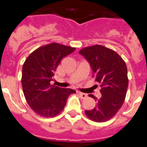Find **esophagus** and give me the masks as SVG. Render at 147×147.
Segmentation results:
<instances>
[{
    "mask_svg": "<svg viewBox=\"0 0 147 147\" xmlns=\"http://www.w3.org/2000/svg\"><path fill=\"white\" fill-rule=\"evenodd\" d=\"M78 94H79V96L81 97V99H85L87 97V94H84V93L78 92Z\"/></svg>",
    "mask_w": 147,
    "mask_h": 147,
    "instance_id": "esophagus-1",
    "label": "esophagus"
}]
</instances>
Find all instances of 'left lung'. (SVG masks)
<instances>
[{
  "label": "left lung",
  "instance_id": "left-lung-1",
  "mask_svg": "<svg viewBox=\"0 0 147 147\" xmlns=\"http://www.w3.org/2000/svg\"><path fill=\"white\" fill-rule=\"evenodd\" d=\"M79 53L91 65L93 77L100 84L102 94L100 99L90 94L97 104L85 113L93 121L106 122L116 115L126 98L129 85L126 62L118 53L102 45L84 47Z\"/></svg>",
  "mask_w": 147,
  "mask_h": 147
}]
</instances>
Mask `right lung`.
I'll return each instance as SVG.
<instances>
[{
	"mask_svg": "<svg viewBox=\"0 0 147 147\" xmlns=\"http://www.w3.org/2000/svg\"><path fill=\"white\" fill-rule=\"evenodd\" d=\"M75 47L53 42L35 50L25 60L21 84L30 107L43 117H53L64 109L69 95L76 91L51 85L54 73L64 57Z\"/></svg>",
	"mask_w": 147,
	"mask_h": 147,
	"instance_id": "add662e5",
	"label": "right lung"
}]
</instances>
